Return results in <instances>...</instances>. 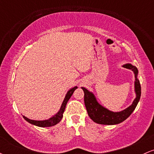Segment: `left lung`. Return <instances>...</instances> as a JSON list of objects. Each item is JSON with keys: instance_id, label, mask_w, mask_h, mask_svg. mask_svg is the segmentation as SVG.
I'll return each instance as SVG.
<instances>
[{"instance_id": "obj_1", "label": "left lung", "mask_w": 154, "mask_h": 154, "mask_svg": "<svg viewBox=\"0 0 154 154\" xmlns=\"http://www.w3.org/2000/svg\"><path fill=\"white\" fill-rule=\"evenodd\" d=\"M122 66L131 69L135 75V84L134 85H135V93L136 95L132 103L125 110L116 111V112L109 110L98 103L95 95L92 92L89 91L85 88H81L84 91L85 105L87 109L88 115L95 123L100 124V125H114L122 122L131 115L138 103L141 95L140 84L137 78L138 70L137 67L132 65L131 63H126V64H124Z\"/></svg>"}]
</instances>
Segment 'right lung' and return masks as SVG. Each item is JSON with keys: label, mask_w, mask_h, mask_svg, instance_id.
<instances>
[{"label": "right lung", "mask_w": 154, "mask_h": 154, "mask_svg": "<svg viewBox=\"0 0 154 154\" xmlns=\"http://www.w3.org/2000/svg\"><path fill=\"white\" fill-rule=\"evenodd\" d=\"M77 87H74L71 88L70 90H69L68 92L66 93V95H65V98L63 99L62 104H61V108H60L59 111L56 113V114H54L52 117H51L50 119H45V120H32L29 119V118L26 117V116H23L24 119L26 120V122H28L29 123L32 124V125H35V126L38 127H41V128H48V127H52L54 125H57L58 123L60 122L61 119L63 118V114L64 112L65 109H66V106L68 100H69V98H71V96L73 94L74 91L77 89Z\"/></svg>", "instance_id": "add662e5"}]
</instances>
